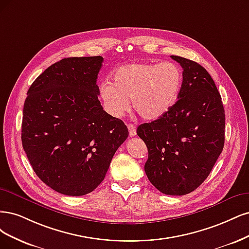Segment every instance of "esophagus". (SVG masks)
<instances>
[{"label": "esophagus", "instance_id": "esophagus-1", "mask_svg": "<svg viewBox=\"0 0 249 249\" xmlns=\"http://www.w3.org/2000/svg\"><path fill=\"white\" fill-rule=\"evenodd\" d=\"M128 130H129V136H134L136 134V128L133 124H128Z\"/></svg>", "mask_w": 249, "mask_h": 249}]
</instances>
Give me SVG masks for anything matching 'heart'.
<instances>
[{"mask_svg": "<svg viewBox=\"0 0 249 249\" xmlns=\"http://www.w3.org/2000/svg\"><path fill=\"white\" fill-rule=\"evenodd\" d=\"M182 85V72L172 62H134L119 67L113 83L103 82L99 95L103 107L114 118L132 107L143 120L154 121L172 108Z\"/></svg>", "mask_w": 249, "mask_h": 249, "instance_id": "b5f03b06", "label": "heart"}]
</instances>
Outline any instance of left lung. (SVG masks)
Here are the masks:
<instances>
[{
	"mask_svg": "<svg viewBox=\"0 0 249 249\" xmlns=\"http://www.w3.org/2000/svg\"><path fill=\"white\" fill-rule=\"evenodd\" d=\"M183 68L178 100L167 113L138 127L148 148L145 172L164 195L184 196L202 184L224 145L221 96L208 71L196 62L171 55Z\"/></svg>",
	"mask_w": 249,
	"mask_h": 249,
	"instance_id": "1",
	"label": "left lung"
}]
</instances>
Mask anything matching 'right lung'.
Masks as SVG:
<instances>
[{
    "mask_svg": "<svg viewBox=\"0 0 249 249\" xmlns=\"http://www.w3.org/2000/svg\"><path fill=\"white\" fill-rule=\"evenodd\" d=\"M103 58H66L31 85L21 142L34 172L62 195L93 191L128 136L122 120L103 110L96 85Z\"/></svg>",
    "mask_w": 249,
    "mask_h": 249,
    "instance_id": "right-lung-1",
    "label": "right lung"
}]
</instances>
